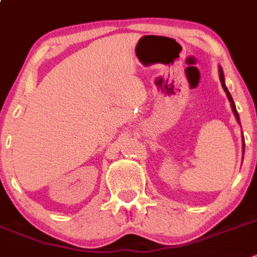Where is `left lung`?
Listing matches in <instances>:
<instances>
[{
  "mask_svg": "<svg viewBox=\"0 0 257 257\" xmlns=\"http://www.w3.org/2000/svg\"><path fill=\"white\" fill-rule=\"evenodd\" d=\"M219 76H220V82H222V86H223V89H224V91H225V93H227L228 99H229V102H230V105H232L233 113H234V116H236L237 121L239 122V116H238V112H237V109H236V105H234V102H233L232 96H230L229 91H228L227 86H225V84H224V74H223V70H222V67H219Z\"/></svg>",
  "mask_w": 257,
  "mask_h": 257,
  "instance_id": "obj_1",
  "label": "left lung"
}]
</instances>
